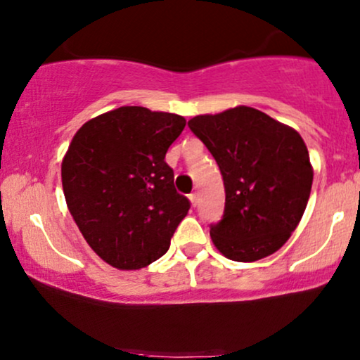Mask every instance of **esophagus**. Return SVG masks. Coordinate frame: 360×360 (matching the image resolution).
I'll return each mask as SVG.
<instances>
[{
  "label": "esophagus",
  "instance_id": "34e87169",
  "mask_svg": "<svg viewBox=\"0 0 360 360\" xmlns=\"http://www.w3.org/2000/svg\"><path fill=\"white\" fill-rule=\"evenodd\" d=\"M189 201H191L193 206H196V205H198V194H196V193L189 194Z\"/></svg>",
  "mask_w": 360,
  "mask_h": 360
}]
</instances>
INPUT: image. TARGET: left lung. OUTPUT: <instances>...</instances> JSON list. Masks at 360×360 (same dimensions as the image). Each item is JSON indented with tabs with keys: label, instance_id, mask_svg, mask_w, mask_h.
<instances>
[{
	"label": "left lung",
	"instance_id": "8db88e82",
	"mask_svg": "<svg viewBox=\"0 0 360 360\" xmlns=\"http://www.w3.org/2000/svg\"><path fill=\"white\" fill-rule=\"evenodd\" d=\"M188 127L212 152L225 184V213L210 229L214 247L237 262L274 254L296 230L311 193L304 140L250 106L198 115Z\"/></svg>",
	"mask_w": 360,
	"mask_h": 360
}]
</instances>
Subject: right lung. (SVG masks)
<instances>
[{
  "instance_id": "right-lung-1",
  "label": "right lung",
  "mask_w": 360,
  "mask_h": 360,
  "mask_svg": "<svg viewBox=\"0 0 360 360\" xmlns=\"http://www.w3.org/2000/svg\"><path fill=\"white\" fill-rule=\"evenodd\" d=\"M184 125L179 115L122 106L86 122L62 159L69 212L91 249L117 269L162 257L189 212L164 160Z\"/></svg>"
}]
</instances>
